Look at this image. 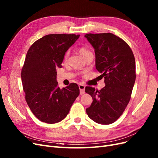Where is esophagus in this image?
<instances>
[{
    "mask_svg": "<svg viewBox=\"0 0 158 158\" xmlns=\"http://www.w3.org/2000/svg\"><path fill=\"white\" fill-rule=\"evenodd\" d=\"M79 89H80V94H84L85 93V86L83 84H80L79 85Z\"/></svg>",
    "mask_w": 158,
    "mask_h": 158,
    "instance_id": "obj_1",
    "label": "esophagus"
}]
</instances>
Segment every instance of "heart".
<instances>
[{"instance_id":"b5f03b06","label":"heart","mask_w":158,"mask_h":158,"mask_svg":"<svg viewBox=\"0 0 158 158\" xmlns=\"http://www.w3.org/2000/svg\"><path fill=\"white\" fill-rule=\"evenodd\" d=\"M79 51L80 52V54L82 55L85 59L86 58V56H88L89 54L92 53V52H91V51H90V50H89V47L85 45H81L79 47ZM69 55V52L66 51L64 53V60H66V59L68 58Z\"/></svg>"}]
</instances>
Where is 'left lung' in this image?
<instances>
[{"label":"left lung","mask_w":158,"mask_h":158,"mask_svg":"<svg viewBox=\"0 0 158 158\" xmlns=\"http://www.w3.org/2000/svg\"><path fill=\"white\" fill-rule=\"evenodd\" d=\"M84 36L94 47L95 68L106 83L99 91L85 87V92L93 99L86 113L94 121L109 125L121 117L131 99L136 80L135 56L127 43L111 33Z\"/></svg>","instance_id":"obj_1"}]
</instances>
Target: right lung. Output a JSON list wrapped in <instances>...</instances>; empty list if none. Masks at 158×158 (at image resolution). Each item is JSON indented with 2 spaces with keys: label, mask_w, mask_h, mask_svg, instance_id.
Instances as JSON below:
<instances>
[{
  "label": "right lung",
  "mask_w": 158,
  "mask_h": 158,
  "mask_svg": "<svg viewBox=\"0 0 158 158\" xmlns=\"http://www.w3.org/2000/svg\"><path fill=\"white\" fill-rule=\"evenodd\" d=\"M79 35L55 33L37 40L28 49L21 77L26 101L42 122L56 123L67 115L79 94L76 83L57 87L56 69L61 68L64 53Z\"/></svg>",
  "instance_id": "obj_1"
}]
</instances>
